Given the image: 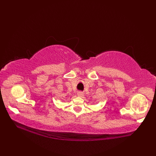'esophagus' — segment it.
<instances>
[{"label":"esophagus","instance_id":"esophagus-1","mask_svg":"<svg viewBox=\"0 0 156 156\" xmlns=\"http://www.w3.org/2000/svg\"><path fill=\"white\" fill-rule=\"evenodd\" d=\"M77 96H78L79 97H83V96H84V94H83V92H82L81 91H79V92H77Z\"/></svg>","mask_w":156,"mask_h":156}]
</instances>
